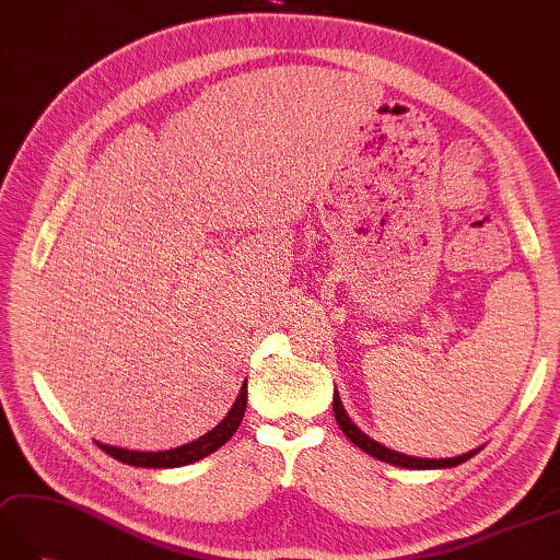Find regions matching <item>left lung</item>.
<instances>
[{"mask_svg":"<svg viewBox=\"0 0 560 560\" xmlns=\"http://www.w3.org/2000/svg\"><path fill=\"white\" fill-rule=\"evenodd\" d=\"M334 415H336V422H339V427H341V432L350 441H353L358 448L365 451L368 456H372L376 460H384L388 465L408 467V470H441V467H456L465 460H470L475 453H479V448H475V451H467V453H463V456H456V458H439V460H434V458H412V456H406V453L386 448L384 444H376L374 439H370L365 432H362V429H358L353 422H350V418L341 406L339 394H334Z\"/></svg>","mask_w":560,"mask_h":560,"instance_id":"obj_1","label":"left lung"}]
</instances>
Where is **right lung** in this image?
Segmentation results:
<instances>
[{
  "instance_id": "add662e5",
  "label": "right lung",
  "mask_w": 560,
  "mask_h": 560,
  "mask_svg": "<svg viewBox=\"0 0 560 560\" xmlns=\"http://www.w3.org/2000/svg\"><path fill=\"white\" fill-rule=\"evenodd\" d=\"M245 402H248V382H243L241 386V394L233 402L229 415L224 420H221L214 429H210L205 436L190 441V444H184L178 448H168V451H128V448H116V446H107V444H100L97 446L109 453L112 458H116L119 463L126 465H136V467H180V465H190V463H198L200 458L210 456L217 448H221L226 444V441L236 434V429L241 427V420L245 415Z\"/></svg>"
}]
</instances>
